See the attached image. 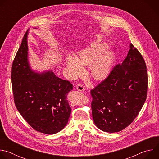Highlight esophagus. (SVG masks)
Returning a JSON list of instances; mask_svg holds the SVG:
<instances>
[{"label": "esophagus", "mask_w": 159, "mask_h": 159, "mask_svg": "<svg viewBox=\"0 0 159 159\" xmlns=\"http://www.w3.org/2000/svg\"><path fill=\"white\" fill-rule=\"evenodd\" d=\"M77 87V89L78 90H80V91H84V90H85V86L82 83H79L76 86Z\"/></svg>", "instance_id": "obj_1"}]
</instances>
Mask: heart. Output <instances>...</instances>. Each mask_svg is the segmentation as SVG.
I'll return each instance as SVG.
<instances>
[{"label":"heart","mask_w":159,"mask_h":159,"mask_svg":"<svg viewBox=\"0 0 159 159\" xmlns=\"http://www.w3.org/2000/svg\"><path fill=\"white\" fill-rule=\"evenodd\" d=\"M106 44L101 43H93L81 51L79 57L69 55L66 57V63L71 72V75L76 77L84 72V65H89L94 62L91 68V74L97 80L104 79L109 74L112 63V53L107 52L101 55L106 50Z\"/></svg>","instance_id":"b5f03b06"}]
</instances>
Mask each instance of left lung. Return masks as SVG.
<instances>
[{"mask_svg":"<svg viewBox=\"0 0 159 159\" xmlns=\"http://www.w3.org/2000/svg\"><path fill=\"white\" fill-rule=\"evenodd\" d=\"M145 61L132 43L121 64L116 65L103 80L90 90L92 115L102 131L118 132L139 115L147 96Z\"/></svg>","mask_w":159,"mask_h":159,"instance_id":"obj_1","label":"left lung"}]
</instances>
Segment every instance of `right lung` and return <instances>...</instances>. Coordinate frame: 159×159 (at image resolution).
Returning <instances> with one entry per match:
<instances>
[{"instance_id": "obj_1", "label": "right lung", "mask_w": 159, "mask_h": 159, "mask_svg": "<svg viewBox=\"0 0 159 159\" xmlns=\"http://www.w3.org/2000/svg\"><path fill=\"white\" fill-rule=\"evenodd\" d=\"M28 32L22 38L11 70L14 101L20 115L36 131L52 134L69 121L71 108L67 94L73 85L53 72L38 74L28 61Z\"/></svg>"}]
</instances>
